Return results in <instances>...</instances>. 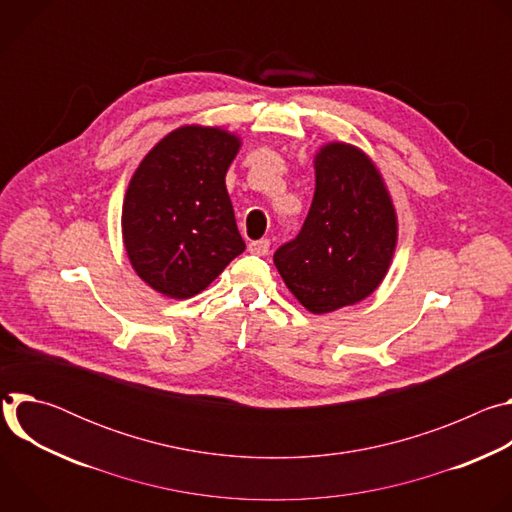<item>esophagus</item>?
Wrapping results in <instances>:
<instances>
[{
  "mask_svg": "<svg viewBox=\"0 0 512 512\" xmlns=\"http://www.w3.org/2000/svg\"><path fill=\"white\" fill-rule=\"evenodd\" d=\"M269 247H271L269 239H259V241H251V243H249V251H251L253 255H261V257L269 253Z\"/></svg>",
  "mask_w": 512,
  "mask_h": 512,
  "instance_id": "esophagus-1",
  "label": "esophagus"
}]
</instances>
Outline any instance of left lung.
<instances>
[{"instance_id":"1","label":"left lung","mask_w":512,"mask_h":512,"mask_svg":"<svg viewBox=\"0 0 512 512\" xmlns=\"http://www.w3.org/2000/svg\"><path fill=\"white\" fill-rule=\"evenodd\" d=\"M395 241V210L377 168L352 145L330 143L316 156L306 221L273 263L304 308L328 314L373 294Z\"/></svg>"}]
</instances>
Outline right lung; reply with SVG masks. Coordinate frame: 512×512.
<instances>
[{"mask_svg": "<svg viewBox=\"0 0 512 512\" xmlns=\"http://www.w3.org/2000/svg\"><path fill=\"white\" fill-rule=\"evenodd\" d=\"M239 139L180 127L143 158L123 202V241L137 275L164 296L192 298L245 251L225 176Z\"/></svg>", "mask_w": 512, "mask_h": 512, "instance_id": "obj_1", "label": "right lung"}]
</instances>
